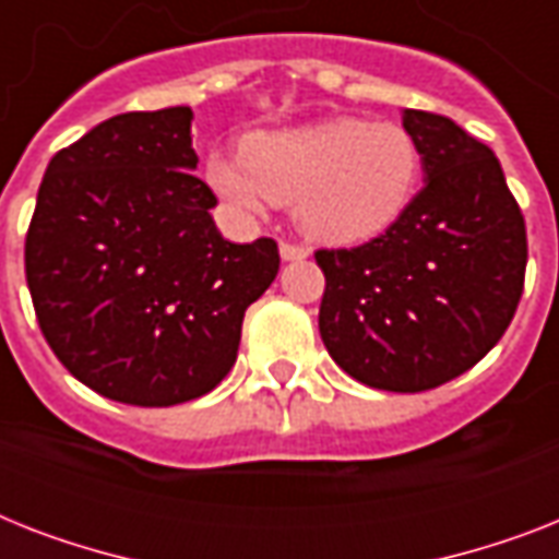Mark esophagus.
<instances>
[{
  "mask_svg": "<svg viewBox=\"0 0 559 559\" xmlns=\"http://www.w3.org/2000/svg\"><path fill=\"white\" fill-rule=\"evenodd\" d=\"M307 254H310V249H307V246L281 240V258H284V261H305Z\"/></svg>",
  "mask_w": 559,
  "mask_h": 559,
  "instance_id": "esophagus-1",
  "label": "esophagus"
}]
</instances>
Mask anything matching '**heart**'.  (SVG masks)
<instances>
[{
	"label": "heart",
	"instance_id": "b5f03b06",
	"mask_svg": "<svg viewBox=\"0 0 559 559\" xmlns=\"http://www.w3.org/2000/svg\"><path fill=\"white\" fill-rule=\"evenodd\" d=\"M420 168V147L403 124L340 116L254 133L243 153H209L205 179L235 209L289 202L307 235L350 243L397 223Z\"/></svg>",
	"mask_w": 559,
	"mask_h": 559
}]
</instances>
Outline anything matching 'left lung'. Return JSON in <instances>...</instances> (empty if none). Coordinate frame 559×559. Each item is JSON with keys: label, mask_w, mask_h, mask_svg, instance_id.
Listing matches in <instances>:
<instances>
[{"label": "left lung", "mask_w": 559, "mask_h": 559, "mask_svg": "<svg viewBox=\"0 0 559 559\" xmlns=\"http://www.w3.org/2000/svg\"><path fill=\"white\" fill-rule=\"evenodd\" d=\"M424 188L385 235L319 249V333L333 362L371 389L415 394L469 371L508 331L528 237L493 151L455 121L406 109Z\"/></svg>", "instance_id": "8db88e82"}]
</instances>
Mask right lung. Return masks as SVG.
Wrapping results in <instances>:
<instances>
[{
	"mask_svg": "<svg viewBox=\"0 0 559 559\" xmlns=\"http://www.w3.org/2000/svg\"><path fill=\"white\" fill-rule=\"evenodd\" d=\"M191 107L124 112L55 153L25 237L39 331L66 371L130 406H177L237 359L278 243H228L197 170Z\"/></svg>",
	"mask_w": 559,
	"mask_h": 559,
	"instance_id": "add662e5",
	"label": "right lung"
}]
</instances>
